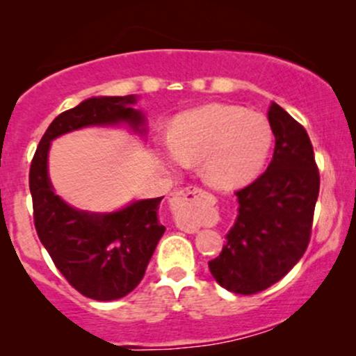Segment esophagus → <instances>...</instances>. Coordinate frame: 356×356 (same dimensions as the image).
<instances>
[{
	"label": "esophagus",
	"instance_id": "34e87169",
	"mask_svg": "<svg viewBox=\"0 0 356 356\" xmlns=\"http://www.w3.org/2000/svg\"><path fill=\"white\" fill-rule=\"evenodd\" d=\"M169 201L170 206H172L177 226L186 232L197 231V224L189 220L191 216H194L201 207L212 206L214 204L211 195L202 189H199V187H186V189L174 192Z\"/></svg>",
	"mask_w": 356,
	"mask_h": 356
}]
</instances>
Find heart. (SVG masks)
Returning a JSON list of instances; mask_svg holds the SVG:
<instances>
[{
    "label": "heart",
    "instance_id": "heart-1",
    "mask_svg": "<svg viewBox=\"0 0 356 356\" xmlns=\"http://www.w3.org/2000/svg\"><path fill=\"white\" fill-rule=\"evenodd\" d=\"M273 129L266 115L226 104H209L182 113L165 140L174 164L202 162V174L216 187L248 184L266 164Z\"/></svg>",
    "mask_w": 356,
    "mask_h": 356
}]
</instances>
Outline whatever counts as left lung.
<instances>
[{
    "label": "left lung",
    "mask_w": 356,
    "mask_h": 356,
    "mask_svg": "<svg viewBox=\"0 0 356 356\" xmlns=\"http://www.w3.org/2000/svg\"><path fill=\"white\" fill-rule=\"evenodd\" d=\"M268 120L276 144L271 164L236 191L238 218L211 275L238 295H256L277 283L305 254L312 238L320 172L305 127L273 102Z\"/></svg>",
    "instance_id": "8db88e82"
}]
</instances>
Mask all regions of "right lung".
<instances>
[{"instance_id":"1","label":"right lung","mask_w":356,"mask_h":356,"mask_svg":"<svg viewBox=\"0 0 356 356\" xmlns=\"http://www.w3.org/2000/svg\"><path fill=\"white\" fill-rule=\"evenodd\" d=\"M136 97H93L60 113L40 140L30 167L35 229L44 249L76 291L97 301L129 295L140 283L165 227L157 211L162 197L136 201L110 214L73 209L53 192L48 150L53 138L88 125L129 122L134 130L144 115Z\"/></svg>"}]
</instances>
